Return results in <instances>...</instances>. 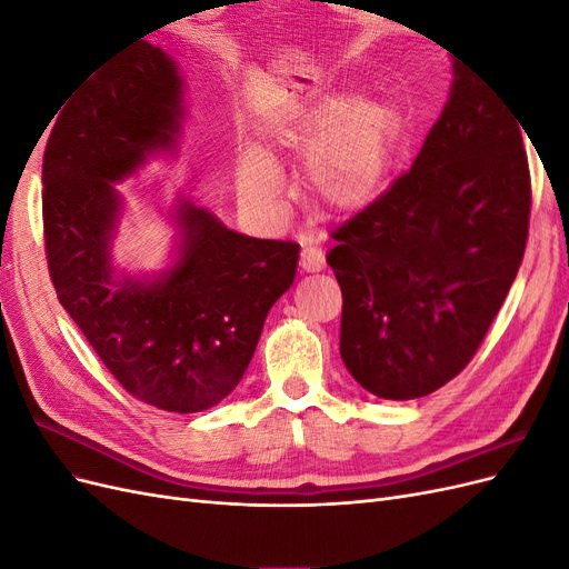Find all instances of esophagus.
I'll list each match as a JSON object with an SVG mask.
<instances>
[{
	"instance_id": "esophagus-1",
	"label": "esophagus",
	"mask_w": 569,
	"mask_h": 569,
	"mask_svg": "<svg viewBox=\"0 0 569 569\" xmlns=\"http://www.w3.org/2000/svg\"><path fill=\"white\" fill-rule=\"evenodd\" d=\"M299 263L306 272H318L325 268V251L316 242H311V239H308V242L301 244Z\"/></svg>"
}]
</instances>
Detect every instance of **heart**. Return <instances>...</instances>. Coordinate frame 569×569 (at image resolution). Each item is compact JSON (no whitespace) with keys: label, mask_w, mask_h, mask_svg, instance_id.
Returning <instances> with one entry per match:
<instances>
[{"label":"heart","mask_w":569,"mask_h":569,"mask_svg":"<svg viewBox=\"0 0 569 569\" xmlns=\"http://www.w3.org/2000/svg\"><path fill=\"white\" fill-rule=\"evenodd\" d=\"M399 134V113L387 101H332L306 111L284 132L291 144L313 149L306 161V180L330 209L351 211L380 187ZM239 189L253 201L272 206L280 194V176L258 151L239 163Z\"/></svg>","instance_id":"b5f03b06"}]
</instances>
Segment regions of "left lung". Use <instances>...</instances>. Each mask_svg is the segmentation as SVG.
<instances>
[{"instance_id":"left-lung-1","label":"left lung","mask_w":569,"mask_h":569,"mask_svg":"<svg viewBox=\"0 0 569 569\" xmlns=\"http://www.w3.org/2000/svg\"><path fill=\"white\" fill-rule=\"evenodd\" d=\"M408 173L332 232L339 353L380 399H420L470 363L520 270L531 182L520 120L456 66Z\"/></svg>"}]
</instances>
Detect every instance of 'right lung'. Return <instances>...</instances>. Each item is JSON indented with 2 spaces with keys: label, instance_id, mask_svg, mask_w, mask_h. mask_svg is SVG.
<instances>
[{
  "label": "right lung",
  "instance_id": "right-lung-1",
  "mask_svg": "<svg viewBox=\"0 0 569 569\" xmlns=\"http://www.w3.org/2000/svg\"><path fill=\"white\" fill-rule=\"evenodd\" d=\"M182 78L149 42L134 44L71 97L42 161L49 278L66 313L128 393L168 412L220 403L247 372L266 316L295 282L297 242L228 230L178 201V258L153 280L118 278L116 182L178 144Z\"/></svg>",
  "mask_w": 569,
  "mask_h": 569
}]
</instances>
